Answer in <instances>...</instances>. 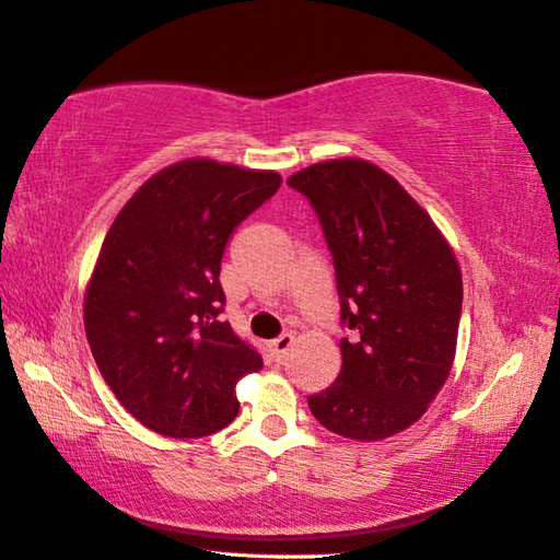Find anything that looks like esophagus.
I'll return each instance as SVG.
<instances>
[{"mask_svg": "<svg viewBox=\"0 0 560 560\" xmlns=\"http://www.w3.org/2000/svg\"><path fill=\"white\" fill-rule=\"evenodd\" d=\"M290 346H292V334H282L268 343V355L272 358V362H282L284 355H288Z\"/></svg>", "mask_w": 560, "mask_h": 560, "instance_id": "obj_1", "label": "esophagus"}]
</instances>
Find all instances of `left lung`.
<instances>
[{
  "instance_id": "8db88e82",
  "label": "left lung",
  "mask_w": 560,
  "mask_h": 560,
  "mask_svg": "<svg viewBox=\"0 0 560 560\" xmlns=\"http://www.w3.org/2000/svg\"><path fill=\"white\" fill-rule=\"evenodd\" d=\"M310 200L334 256L340 374L310 396L336 435L384 440L425 413L450 376L462 318V272L428 212L362 159L314 164L288 178Z\"/></svg>"
}]
</instances>
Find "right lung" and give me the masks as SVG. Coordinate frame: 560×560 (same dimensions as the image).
Listing matches in <instances>:
<instances>
[{"label":"right lung","mask_w":560,"mask_h":560,"mask_svg":"<svg viewBox=\"0 0 560 560\" xmlns=\"http://www.w3.org/2000/svg\"><path fill=\"white\" fill-rule=\"evenodd\" d=\"M276 171L188 159L120 210L84 300L94 360L130 416L166 438H205L238 413V376L264 368L222 322L226 242L278 192Z\"/></svg>","instance_id":"1"}]
</instances>
